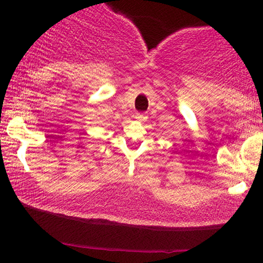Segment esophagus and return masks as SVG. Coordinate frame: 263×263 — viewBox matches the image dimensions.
Instances as JSON below:
<instances>
[{
    "instance_id": "obj_1",
    "label": "esophagus",
    "mask_w": 263,
    "mask_h": 263,
    "mask_svg": "<svg viewBox=\"0 0 263 263\" xmlns=\"http://www.w3.org/2000/svg\"><path fill=\"white\" fill-rule=\"evenodd\" d=\"M135 118H136V121H139V122H145V121H147V115H145V114H136L135 115Z\"/></svg>"
}]
</instances>
